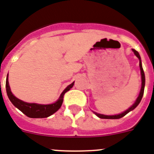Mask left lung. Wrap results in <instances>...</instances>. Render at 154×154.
<instances>
[{
    "instance_id": "obj_1",
    "label": "left lung",
    "mask_w": 154,
    "mask_h": 154,
    "mask_svg": "<svg viewBox=\"0 0 154 154\" xmlns=\"http://www.w3.org/2000/svg\"><path fill=\"white\" fill-rule=\"evenodd\" d=\"M134 53L136 55V57L139 59V66H140V70H141V90H140V93H139V95L137 97V98L136 99V101L133 104V105L130 106V107L126 109L125 111H124L122 113H119V114H116V115H104V114H101V113H97L96 112H94L95 114L97 116L100 118H102V119H119V118H122L124 116L129 112L132 110H134L135 108L139 105V103L141 102V98H142V97H143L144 94V89H145V85H146V77H145V73H144V70L143 68H142V65H141V57H140V54L138 53V52L136 51L135 49H132Z\"/></svg>"
}]
</instances>
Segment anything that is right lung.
<instances>
[{
    "label": "right lung",
    "instance_id": "1",
    "mask_svg": "<svg viewBox=\"0 0 154 154\" xmlns=\"http://www.w3.org/2000/svg\"><path fill=\"white\" fill-rule=\"evenodd\" d=\"M74 85V82L72 84L68 85L64 91L59 97V98L57 101L49 105H42V104H37V103H29L23 101L17 97H16L11 92L10 86L8 84V73L6 78V92L8 97V99L10 100L15 107H17L19 110L25 114L27 117L31 118H45L51 116L54 112H56L60 108L63 103V97L66 92L69 90Z\"/></svg>",
    "mask_w": 154,
    "mask_h": 154
}]
</instances>
